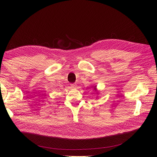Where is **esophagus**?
<instances>
[{"label": "esophagus", "mask_w": 157, "mask_h": 157, "mask_svg": "<svg viewBox=\"0 0 157 157\" xmlns=\"http://www.w3.org/2000/svg\"><path fill=\"white\" fill-rule=\"evenodd\" d=\"M71 85V88H75L76 87H77V85H76L75 84H70Z\"/></svg>", "instance_id": "obj_1"}]
</instances>
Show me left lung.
Instances as JSON below:
<instances>
[{
  "label": "left lung",
  "mask_w": 157,
  "mask_h": 157,
  "mask_svg": "<svg viewBox=\"0 0 157 157\" xmlns=\"http://www.w3.org/2000/svg\"><path fill=\"white\" fill-rule=\"evenodd\" d=\"M94 90H96V86H94Z\"/></svg>",
  "instance_id": "1"
}]
</instances>
